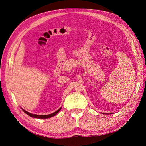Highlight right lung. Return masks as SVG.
<instances>
[{
    "instance_id": "add662e5",
    "label": "right lung",
    "mask_w": 146,
    "mask_h": 146,
    "mask_svg": "<svg viewBox=\"0 0 146 146\" xmlns=\"http://www.w3.org/2000/svg\"><path fill=\"white\" fill-rule=\"evenodd\" d=\"M22 110H23V111L26 114H27L28 115H29V117H31L36 118H51V117H53V116H55V115H56V114H57L59 112V111H60V110H61V108L60 109H58L57 111H56L55 112L53 113H52V114L46 115H36V114H32V113H29L28 111H25L24 109H22Z\"/></svg>"
}]
</instances>
